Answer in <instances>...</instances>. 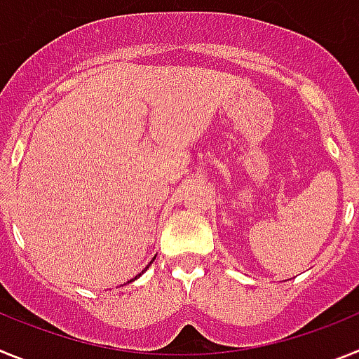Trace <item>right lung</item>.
Here are the masks:
<instances>
[{
    "instance_id": "right-lung-1",
    "label": "right lung",
    "mask_w": 359,
    "mask_h": 359,
    "mask_svg": "<svg viewBox=\"0 0 359 359\" xmlns=\"http://www.w3.org/2000/svg\"><path fill=\"white\" fill-rule=\"evenodd\" d=\"M154 259H156V257H154ZM154 259H152V261H154ZM152 261L151 262H149V264L147 266H145V269H144V271H147V268H149V266H151L152 264ZM144 271H142V273H144ZM140 273V275H142ZM140 275H136V277L135 278H131V280H129V282H133V280H136V278H138V277H140Z\"/></svg>"
}]
</instances>
